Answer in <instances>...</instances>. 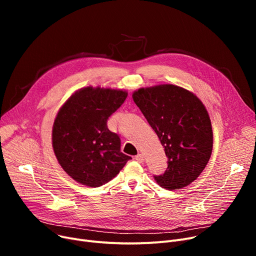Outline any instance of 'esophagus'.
<instances>
[{
	"instance_id": "esophagus-1",
	"label": "esophagus",
	"mask_w": 256,
	"mask_h": 256,
	"mask_svg": "<svg viewBox=\"0 0 256 256\" xmlns=\"http://www.w3.org/2000/svg\"><path fill=\"white\" fill-rule=\"evenodd\" d=\"M135 158L138 160L139 163H143V162H144V156H143L142 154H138L135 156Z\"/></svg>"
}]
</instances>
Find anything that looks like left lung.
<instances>
[{"label": "left lung", "instance_id": "obj_1", "mask_svg": "<svg viewBox=\"0 0 256 256\" xmlns=\"http://www.w3.org/2000/svg\"><path fill=\"white\" fill-rule=\"evenodd\" d=\"M150 126L164 146L168 167L154 180L178 190L194 182L206 168L212 150V130L204 104L176 85L141 88L132 93Z\"/></svg>", "mask_w": 256, "mask_h": 256}]
</instances>
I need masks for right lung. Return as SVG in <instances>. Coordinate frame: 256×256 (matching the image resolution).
Wrapping results in <instances>:
<instances>
[{
	"label": "right lung",
	"mask_w": 256,
	"mask_h": 256,
	"mask_svg": "<svg viewBox=\"0 0 256 256\" xmlns=\"http://www.w3.org/2000/svg\"><path fill=\"white\" fill-rule=\"evenodd\" d=\"M126 96L122 90L86 87L59 110L52 126V148L63 170L76 182L100 186L132 158L120 152L119 136L106 126Z\"/></svg>",
	"instance_id": "right-lung-1"
}]
</instances>
